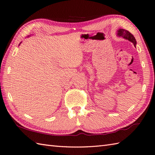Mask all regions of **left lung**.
<instances>
[{
	"instance_id": "8db88e82",
	"label": "left lung",
	"mask_w": 155,
	"mask_h": 155,
	"mask_svg": "<svg viewBox=\"0 0 155 155\" xmlns=\"http://www.w3.org/2000/svg\"><path fill=\"white\" fill-rule=\"evenodd\" d=\"M117 35L121 37H123L124 38L128 39L129 41H130L132 42L134 45L135 46L137 42H136V39H135V37L134 36V35L131 34L130 32L127 30H125L124 29H120L117 31Z\"/></svg>"
}]
</instances>
